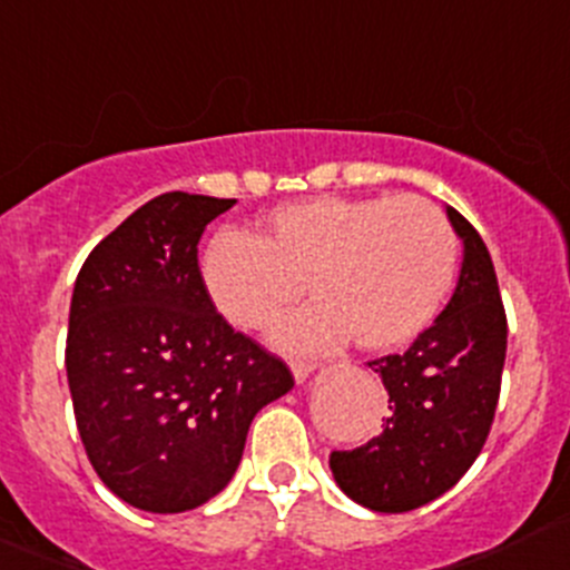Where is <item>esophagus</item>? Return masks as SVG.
Returning <instances> with one entry per match:
<instances>
[{"label": "esophagus", "mask_w": 570, "mask_h": 570, "mask_svg": "<svg viewBox=\"0 0 570 570\" xmlns=\"http://www.w3.org/2000/svg\"><path fill=\"white\" fill-rule=\"evenodd\" d=\"M291 371H293V379H296V384H304V381L309 379V373H313V365H309V362H293Z\"/></svg>", "instance_id": "34e87169"}]
</instances>
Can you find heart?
<instances>
[{
	"instance_id": "heart-1",
	"label": "heart",
	"mask_w": 570,
	"mask_h": 570,
	"mask_svg": "<svg viewBox=\"0 0 570 570\" xmlns=\"http://www.w3.org/2000/svg\"><path fill=\"white\" fill-rule=\"evenodd\" d=\"M459 238L420 197L321 195L268 210L255 236L219 233L199 255L216 313L238 328L272 326L309 293L318 302L274 332L287 351L354 343L384 354L420 337L448 304Z\"/></svg>"
}]
</instances>
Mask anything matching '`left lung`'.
Instances as JSON below:
<instances>
[{
	"mask_svg": "<svg viewBox=\"0 0 570 570\" xmlns=\"http://www.w3.org/2000/svg\"><path fill=\"white\" fill-rule=\"evenodd\" d=\"M448 219L463 242L453 298L409 351L367 362L390 392L384 431L328 455L340 489L375 513H406L453 489L483 450L500 401L508 318L494 263L450 205Z\"/></svg>",
	"mask_w": 570,
	"mask_h": 570,
	"instance_id": "1",
	"label": "left lung"
}]
</instances>
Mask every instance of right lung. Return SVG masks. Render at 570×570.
Returning a JSON list of instances; mask_svg holds the SVG:
<instances>
[{"mask_svg":"<svg viewBox=\"0 0 570 570\" xmlns=\"http://www.w3.org/2000/svg\"><path fill=\"white\" fill-rule=\"evenodd\" d=\"M233 205L154 197L90 252L73 285L76 428L104 485L148 513L219 494L255 414L293 386L285 362L227 324L199 279V236Z\"/></svg>","mask_w":570,"mask_h":570,"instance_id":"right-lung-1","label":"right lung"}]
</instances>
